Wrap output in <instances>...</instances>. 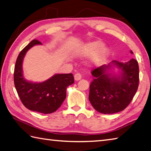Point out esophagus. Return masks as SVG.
I'll use <instances>...</instances> for the list:
<instances>
[{
    "label": "esophagus",
    "mask_w": 151,
    "mask_h": 151,
    "mask_svg": "<svg viewBox=\"0 0 151 151\" xmlns=\"http://www.w3.org/2000/svg\"><path fill=\"white\" fill-rule=\"evenodd\" d=\"M74 77H75V81H79V80H81V79L82 78V74L80 73H76Z\"/></svg>",
    "instance_id": "esophagus-1"
}]
</instances>
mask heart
Instances as JSON below:
<instances>
[{
    "label": "heart",
    "instance_id": "heart-1",
    "mask_svg": "<svg viewBox=\"0 0 151 151\" xmlns=\"http://www.w3.org/2000/svg\"><path fill=\"white\" fill-rule=\"evenodd\" d=\"M83 53L86 55L93 54L91 57V63L93 65L98 66L102 64L108 57L109 50L106 47L104 46L102 42L96 41L88 43L83 49Z\"/></svg>",
    "mask_w": 151,
    "mask_h": 151
}]
</instances>
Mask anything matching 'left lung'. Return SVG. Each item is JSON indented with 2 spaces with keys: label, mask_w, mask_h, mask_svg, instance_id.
<instances>
[{
  "label": "left lung",
  "mask_w": 151,
  "mask_h": 151,
  "mask_svg": "<svg viewBox=\"0 0 151 151\" xmlns=\"http://www.w3.org/2000/svg\"><path fill=\"white\" fill-rule=\"evenodd\" d=\"M131 53H133L131 51ZM122 70L117 76L107 74L111 65H102L92 70L94 79L90 85L89 100L96 110L104 114H113L125 109L138 89L139 68L138 62L131 59L123 63L112 61Z\"/></svg>",
  "instance_id": "1"
}]
</instances>
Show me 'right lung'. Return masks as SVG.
Wrapping results in <instances>:
<instances>
[{"instance_id": "1", "label": "right lung", "mask_w": 151, "mask_h": 151, "mask_svg": "<svg viewBox=\"0 0 151 151\" xmlns=\"http://www.w3.org/2000/svg\"><path fill=\"white\" fill-rule=\"evenodd\" d=\"M42 44L34 40L19 53L14 72V82L21 102L29 110L47 114L55 111L66 98L67 88L74 83L72 73L57 74L40 83H33L24 79L22 61L27 51L35 45Z\"/></svg>"}]
</instances>
